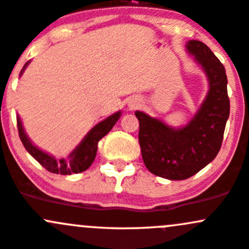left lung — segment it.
I'll list each match as a JSON object with an SVG mask.
<instances>
[{
  "instance_id": "8db88e82",
  "label": "left lung",
  "mask_w": 249,
  "mask_h": 249,
  "mask_svg": "<svg viewBox=\"0 0 249 249\" xmlns=\"http://www.w3.org/2000/svg\"><path fill=\"white\" fill-rule=\"evenodd\" d=\"M186 48L203 67L210 83L195 118L185 127L175 130L143 112L135 113L140 120L138 141L145 167L169 180L188 179L216 158L230 112L223 64L201 41L190 40Z\"/></svg>"
}]
</instances>
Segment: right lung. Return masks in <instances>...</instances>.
I'll use <instances>...</instances> for the list:
<instances>
[{"label":"right lung","mask_w":249,"mask_h":249,"mask_svg":"<svg viewBox=\"0 0 249 249\" xmlns=\"http://www.w3.org/2000/svg\"><path fill=\"white\" fill-rule=\"evenodd\" d=\"M28 62L23 65L22 70H21V74H22L23 69L27 67ZM120 112L112 114L111 117L106 118L101 123H99L98 125L93 127L88 135L83 138L82 142L80 143V145L70 154L69 159L67 160H59L57 161L56 159L52 158V156L48 155L46 153L41 151L40 149H38L31 143V141L28 140V137L26 136L25 131H23L22 124H21L20 118L18 117V131H19V137L22 142L23 146L26 148V150L31 154V155L35 158L41 166L45 169H48L49 172L54 173V174H61V175H70L74 174V173H81L85 172L86 169H88L90 167V164L93 163L94 159L96 156V151H98V143L104 136H106L107 133L111 131L112 127L114 126V124L117 123V120L119 119Z\"/></svg>","instance_id":"1"}]
</instances>
